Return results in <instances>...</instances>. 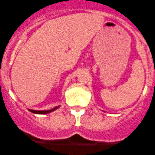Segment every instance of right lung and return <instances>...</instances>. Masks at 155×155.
Here are the masks:
<instances>
[{
    "instance_id": "add662e5",
    "label": "right lung",
    "mask_w": 155,
    "mask_h": 155,
    "mask_svg": "<svg viewBox=\"0 0 155 155\" xmlns=\"http://www.w3.org/2000/svg\"><path fill=\"white\" fill-rule=\"evenodd\" d=\"M60 107V106H58V107H54L53 109H50V110H33V109H28L30 112H33V113L34 114H40V115H44V114H48V113H50V112H53V111L56 110V109H58V108Z\"/></svg>"
}]
</instances>
